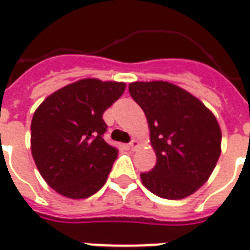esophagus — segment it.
Listing matches in <instances>:
<instances>
[{
	"label": "esophagus",
	"instance_id": "1",
	"mask_svg": "<svg viewBox=\"0 0 250 250\" xmlns=\"http://www.w3.org/2000/svg\"><path fill=\"white\" fill-rule=\"evenodd\" d=\"M139 146H140V143L137 141V140H132V141H130V144H129V148H130V149H136V148H139Z\"/></svg>",
	"mask_w": 250,
	"mask_h": 250
}]
</instances>
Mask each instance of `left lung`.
Returning a JSON list of instances; mask_svg holds the SVG:
<instances>
[{"mask_svg":"<svg viewBox=\"0 0 250 250\" xmlns=\"http://www.w3.org/2000/svg\"><path fill=\"white\" fill-rule=\"evenodd\" d=\"M129 93L144 110L156 153L153 169L140 175L143 185L164 199L190 196L208 180L221 155L222 133L213 111L166 81L133 82Z\"/></svg>","mask_w":250,"mask_h":250,"instance_id":"left-lung-1","label":"left lung"}]
</instances>
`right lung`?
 Returning <instances> with one entry per match:
<instances>
[{
    "label": "right lung",
    "mask_w": 250,
    "mask_h": 250,
    "mask_svg": "<svg viewBox=\"0 0 250 250\" xmlns=\"http://www.w3.org/2000/svg\"><path fill=\"white\" fill-rule=\"evenodd\" d=\"M126 84L84 78L48 95L31 124V150L47 185L70 199H84L107 180L118 149L104 140V111Z\"/></svg>",
    "instance_id": "1"
}]
</instances>
